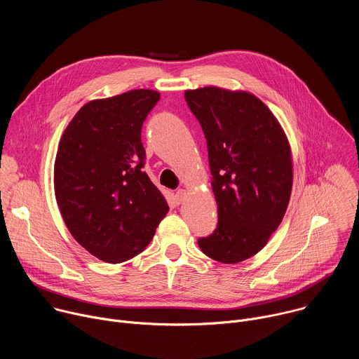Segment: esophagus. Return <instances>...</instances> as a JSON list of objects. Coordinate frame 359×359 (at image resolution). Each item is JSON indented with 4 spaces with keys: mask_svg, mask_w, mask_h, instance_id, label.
<instances>
[{
    "mask_svg": "<svg viewBox=\"0 0 359 359\" xmlns=\"http://www.w3.org/2000/svg\"><path fill=\"white\" fill-rule=\"evenodd\" d=\"M184 197H186V190L180 189V190L175 194V201H176V204H182L183 200H184Z\"/></svg>",
    "mask_w": 359,
    "mask_h": 359,
    "instance_id": "34e87169",
    "label": "esophagus"
}]
</instances>
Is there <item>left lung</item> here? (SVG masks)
Returning <instances> with one entry per match:
<instances>
[{"label":"left lung","mask_w":359,"mask_h":359,"mask_svg":"<svg viewBox=\"0 0 359 359\" xmlns=\"http://www.w3.org/2000/svg\"><path fill=\"white\" fill-rule=\"evenodd\" d=\"M208 140L219 223L198 238L208 257L236 264L257 254L280 226L292 189L291 147L264 102L247 90L184 92Z\"/></svg>","instance_id":"obj_1"}]
</instances>
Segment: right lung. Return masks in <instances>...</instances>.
Listing matches in <instances>:
<instances>
[{"label":"right lung","instance_id":"add662e5","mask_svg":"<svg viewBox=\"0 0 359 359\" xmlns=\"http://www.w3.org/2000/svg\"><path fill=\"white\" fill-rule=\"evenodd\" d=\"M161 99L151 89L93 99L64 130L54 165V189L72 237L111 264L142 252L169 212L143 170L142 125Z\"/></svg>","mask_w":359,"mask_h":359}]
</instances>
